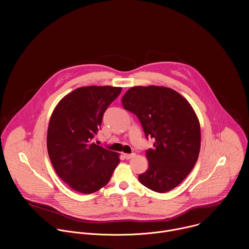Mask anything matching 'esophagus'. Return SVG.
Instances as JSON below:
<instances>
[{
	"mask_svg": "<svg viewBox=\"0 0 249 249\" xmlns=\"http://www.w3.org/2000/svg\"><path fill=\"white\" fill-rule=\"evenodd\" d=\"M124 157L125 160H130L135 157V154H124Z\"/></svg>",
	"mask_w": 249,
	"mask_h": 249,
	"instance_id": "1",
	"label": "esophagus"
}]
</instances>
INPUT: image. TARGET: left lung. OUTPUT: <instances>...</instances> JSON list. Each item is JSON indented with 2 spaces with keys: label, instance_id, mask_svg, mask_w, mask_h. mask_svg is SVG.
Here are the masks:
<instances>
[{
  "label": "left lung",
  "instance_id": "8db88e82",
  "mask_svg": "<svg viewBox=\"0 0 249 249\" xmlns=\"http://www.w3.org/2000/svg\"><path fill=\"white\" fill-rule=\"evenodd\" d=\"M125 110L139 119L154 148L146 151L148 170L139 181L164 193L178 185L195 165L201 146L198 118L189 102L176 90L158 86L133 87L122 98Z\"/></svg>",
  "mask_w": 249,
  "mask_h": 249
}]
</instances>
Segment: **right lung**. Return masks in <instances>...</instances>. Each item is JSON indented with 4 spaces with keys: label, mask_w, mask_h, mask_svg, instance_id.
<instances>
[{
    "label": "right lung",
    "mask_w": 249,
    "mask_h": 249,
    "mask_svg": "<svg viewBox=\"0 0 249 249\" xmlns=\"http://www.w3.org/2000/svg\"><path fill=\"white\" fill-rule=\"evenodd\" d=\"M120 87L89 86L66 95L55 108L47 131V150L57 175L75 191L90 194L105 186L119 155L93 143L108 106Z\"/></svg>",
    "instance_id": "add662e5"
}]
</instances>
